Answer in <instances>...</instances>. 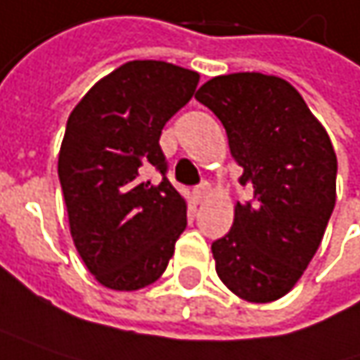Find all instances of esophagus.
Listing matches in <instances>:
<instances>
[{
    "label": "esophagus",
    "instance_id": "34e87169",
    "mask_svg": "<svg viewBox=\"0 0 360 360\" xmlns=\"http://www.w3.org/2000/svg\"><path fill=\"white\" fill-rule=\"evenodd\" d=\"M211 193V184L209 182H200L196 188H194V198H196V202H202L207 196Z\"/></svg>",
    "mask_w": 360,
    "mask_h": 360
}]
</instances>
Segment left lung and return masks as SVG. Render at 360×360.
<instances>
[{"instance_id":"left-lung-1","label":"left lung","mask_w":360,"mask_h":360,"mask_svg":"<svg viewBox=\"0 0 360 360\" xmlns=\"http://www.w3.org/2000/svg\"><path fill=\"white\" fill-rule=\"evenodd\" d=\"M225 127L240 184L233 227L213 242L223 285L252 303L287 295L321 244L336 205V153L301 94L283 77L229 73L194 96Z\"/></svg>"}]
</instances>
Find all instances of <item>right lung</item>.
I'll list each match as a JSON object with an SVG mask.
<instances>
[{"label":"right lung","mask_w":360,"mask_h":360,"mask_svg":"<svg viewBox=\"0 0 360 360\" xmlns=\"http://www.w3.org/2000/svg\"><path fill=\"white\" fill-rule=\"evenodd\" d=\"M200 75L166 61H129L71 110L59 151L69 231L94 278L112 291L155 283L186 227V200L166 178L162 129ZM151 169L162 174L153 185Z\"/></svg>","instance_id":"add662e5"}]
</instances>
